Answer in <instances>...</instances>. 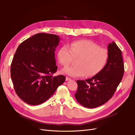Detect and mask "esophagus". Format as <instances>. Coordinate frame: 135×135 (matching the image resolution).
<instances>
[{
    "instance_id": "esophagus-1",
    "label": "esophagus",
    "mask_w": 135,
    "mask_h": 135,
    "mask_svg": "<svg viewBox=\"0 0 135 135\" xmlns=\"http://www.w3.org/2000/svg\"><path fill=\"white\" fill-rule=\"evenodd\" d=\"M71 79H71V78L68 77H66V80L67 81H68V80H71Z\"/></svg>"
}]
</instances>
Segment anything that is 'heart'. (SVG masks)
<instances>
[{"instance_id":"1","label":"heart","mask_w":135,"mask_h":135,"mask_svg":"<svg viewBox=\"0 0 135 135\" xmlns=\"http://www.w3.org/2000/svg\"><path fill=\"white\" fill-rule=\"evenodd\" d=\"M58 61L61 65L66 66L73 58H77L75 66H68L62 72L71 77H83L86 74L92 77L100 72L109 59L107 49L99 47L98 45L88 40H79L70 44L69 49L63 46L57 53Z\"/></svg>"}]
</instances>
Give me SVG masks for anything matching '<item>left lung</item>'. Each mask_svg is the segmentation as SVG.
I'll list each match as a JSON object with an SVG mask.
<instances>
[{"label": "left lung", "mask_w": 135, "mask_h": 135, "mask_svg": "<svg viewBox=\"0 0 135 135\" xmlns=\"http://www.w3.org/2000/svg\"><path fill=\"white\" fill-rule=\"evenodd\" d=\"M108 50L109 59L100 72L90 79L77 80L78 89L74 96L84 107L97 108L109 100L124 75L121 51L114 42L109 44Z\"/></svg>", "instance_id": "obj_1"}]
</instances>
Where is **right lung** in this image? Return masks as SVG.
Segmentation results:
<instances>
[{
    "mask_svg": "<svg viewBox=\"0 0 135 135\" xmlns=\"http://www.w3.org/2000/svg\"><path fill=\"white\" fill-rule=\"evenodd\" d=\"M60 38L39 33L23 41L11 62L10 73L17 95L25 103L37 105L46 102L66 80L56 72L55 51Z\"/></svg>",
    "mask_w": 135,
    "mask_h": 135,
    "instance_id": "right-lung-1",
    "label": "right lung"
}]
</instances>
